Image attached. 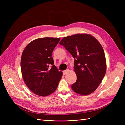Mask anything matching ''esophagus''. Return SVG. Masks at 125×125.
I'll return each instance as SVG.
<instances>
[{"mask_svg": "<svg viewBox=\"0 0 125 125\" xmlns=\"http://www.w3.org/2000/svg\"><path fill=\"white\" fill-rule=\"evenodd\" d=\"M68 71H69V69H67V70H66L65 71H63V75H65L67 73H68Z\"/></svg>", "mask_w": 125, "mask_h": 125, "instance_id": "34e87169", "label": "esophagus"}]
</instances>
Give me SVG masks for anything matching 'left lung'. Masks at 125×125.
<instances>
[{
	"mask_svg": "<svg viewBox=\"0 0 125 125\" xmlns=\"http://www.w3.org/2000/svg\"><path fill=\"white\" fill-rule=\"evenodd\" d=\"M74 59V71L77 79L71 88L74 92L87 95L95 91L106 73L104 52L95 37L88 34L64 37L59 43Z\"/></svg>",
	"mask_w": 125,
	"mask_h": 125,
	"instance_id": "1",
	"label": "left lung"
}]
</instances>
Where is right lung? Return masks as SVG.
Instances as JSON below:
<instances>
[{"instance_id": "1", "label": "right lung", "mask_w": 125, "mask_h": 125, "mask_svg": "<svg viewBox=\"0 0 125 125\" xmlns=\"http://www.w3.org/2000/svg\"><path fill=\"white\" fill-rule=\"evenodd\" d=\"M60 38L44 37L32 41L22 52L21 69L26 85L34 93L46 96L54 92L62 73L54 65L52 52Z\"/></svg>"}]
</instances>
